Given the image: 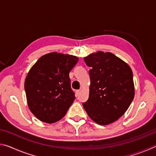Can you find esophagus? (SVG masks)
Masks as SVG:
<instances>
[{"mask_svg":"<svg viewBox=\"0 0 156 156\" xmlns=\"http://www.w3.org/2000/svg\"><path fill=\"white\" fill-rule=\"evenodd\" d=\"M80 91H81V90H80V89H78V90H77V91H76V94H77V95H78H78H79V94H80Z\"/></svg>","mask_w":156,"mask_h":156,"instance_id":"34e87169","label":"esophagus"}]
</instances>
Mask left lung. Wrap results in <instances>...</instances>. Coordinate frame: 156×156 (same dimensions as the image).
<instances>
[{
	"label": "left lung",
	"instance_id": "1",
	"mask_svg": "<svg viewBox=\"0 0 156 156\" xmlns=\"http://www.w3.org/2000/svg\"><path fill=\"white\" fill-rule=\"evenodd\" d=\"M90 67L89 98L84 109L94 122L109 125L119 119L134 98L131 69L112 53L98 51L84 58Z\"/></svg>",
	"mask_w": 156,
	"mask_h": 156
}]
</instances>
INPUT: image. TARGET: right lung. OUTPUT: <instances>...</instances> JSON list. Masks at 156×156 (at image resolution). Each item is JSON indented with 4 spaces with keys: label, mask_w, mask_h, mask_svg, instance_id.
Wrapping results in <instances>:
<instances>
[{
    "label": "right lung",
    "mask_w": 156,
    "mask_h": 156,
    "mask_svg": "<svg viewBox=\"0 0 156 156\" xmlns=\"http://www.w3.org/2000/svg\"><path fill=\"white\" fill-rule=\"evenodd\" d=\"M78 60L52 52L41 57L31 68L25 90L29 108L38 119L54 123L64 117L76 98L69 74Z\"/></svg>",
    "instance_id": "1"
}]
</instances>
